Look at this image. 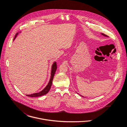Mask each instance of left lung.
Returning <instances> with one entry per match:
<instances>
[{
	"label": "left lung",
	"mask_w": 127,
	"mask_h": 127,
	"mask_svg": "<svg viewBox=\"0 0 127 127\" xmlns=\"http://www.w3.org/2000/svg\"><path fill=\"white\" fill-rule=\"evenodd\" d=\"M101 35H103V36H106V37H109L108 36H107L106 35H105V34H103V33H101ZM79 95H80V94H79ZM80 95V96H81L82 97H84V96H82V95Z\"/></svg>",
	"instance_id": "left-lung-1"
}]
</instances>
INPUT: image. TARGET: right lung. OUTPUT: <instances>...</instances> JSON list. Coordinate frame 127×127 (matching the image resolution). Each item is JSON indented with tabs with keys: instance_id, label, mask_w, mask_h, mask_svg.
<instances>
[{
	"instance_id": "add662e5",
	"label": "right lung",
	"mask_w": 127,
	"mask_h": 127,
	"mask_svg": "<svg viewBox=\"0 0 127 127\" xmlns=\"http://www.w3.org/2000/svg\"><path fill=\"white\" fill-rule=\"evenodd\" d=\"M20 33V32H19ZM18 33H17V34L15 35V36L14 38V40L16 39V37L18 36ZM57 64H56V62H54L53 63V64L51 66V77H50V80L47 84V85L46 86V87L41 91H40L39 92L37 93H33V94H29V95H26L27 96L29 97H39L44 95L46 94L49 91H50V88L52 86V82H53V79L54 78V76L55 75V73L56 71L57 70Z\"/></svg>"
}]
</instances>
